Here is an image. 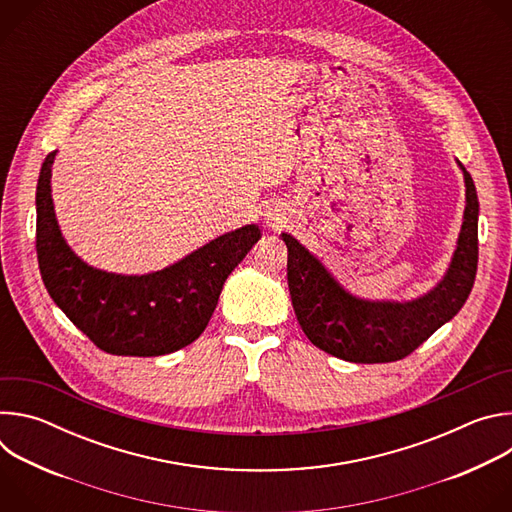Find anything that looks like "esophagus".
<instances>
[{
    "label": "esophagus",
    "instance_id": "34e87169",
    "mask_svg": "<svg viewBox=\"0 0 512 512\" xmlns=\"http://www.w3.org/2000/svg\"><path fill=\"white\" fill-rule=\"evenodd\" d=\"M273 221H275V218H273Z\"/></svg>",
    "mask_w": 512,
    "mask_h": 512
}]
</instances>
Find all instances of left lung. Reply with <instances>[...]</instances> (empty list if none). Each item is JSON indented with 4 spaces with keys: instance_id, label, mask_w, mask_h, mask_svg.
<instances>
[{
    "instance_id": "1",
    "label": "left lung",
    "mask_w": 512,
    "mask_h": 512,
    "mask_svg": "<svg viewBox=\"0 0 512 512\" xmlns=\"http://www.w3.org/2000/svg\"><path fill=\"white\" fill-rule=\"evenodd\" d=\"M460 164V162H458ZM466 182L464 223L452 265L440 285L413 302H371L346 291L294 237L287 247V285L304 334L320 350L348 362H395L409 356L466 304L478 267V196Z\"/></svg>"
}]
</instances>
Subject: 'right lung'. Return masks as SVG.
<instances>
[{"instance_id": "1", "label": "right lung", "mask_w": 512, "mask_h": 512, "mask_svg": "<svg viewBox=\"0 0 512 512\" xmlns=\"http://www.w3.org/2000/svg\"><path fill=\"white\" fill-rule=\"evenodd\" d=\"M48 154L36 188V253L54 304L91 342L117 356H160L206 328L231 271L261 239L257 225L218 237L182 261L148 275H117L79 259L58 227Z\"/></svg>"}]
</instances>
